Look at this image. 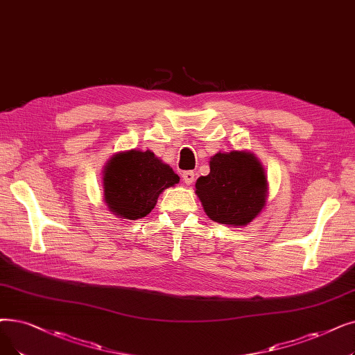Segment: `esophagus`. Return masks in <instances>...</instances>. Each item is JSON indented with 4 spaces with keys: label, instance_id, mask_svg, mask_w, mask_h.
Segmentation results:
<instances>
[{
    "label": "esophagus",
    "instance_id": "1",
    "mask_svg": "<svg viewBox=\"0 0 355 355\" xmlns=\"http://www.w3.org/2000/svg\"><path fill=\"white\" fill-rule=\"evenodd\" d=\"M194 171H184L182 173V180H184V182L187 184V186H190V184H193L194 182Z\"/></svg>",
    "mask_w": 355,
    "mask_h": 355
}]
</instances>
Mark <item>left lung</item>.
<instances>
[{
  "label": "left lung",
  "mask_w": 355,
  "mask_h": 355,
  "mask_svg": "<svg viewBox=\"0 0 355 355\" xmlns=\"http://www.w3.org/2000/svg\"><path fill=\"white\" fill-rule=\"evenodd\" d=\"M196 194L211 220L245 226L266 206L264 168L251 152H218L210 158V173L197 180Z\"/></svg>",
  "instance_id": "8db88e82"
}]
</instances>
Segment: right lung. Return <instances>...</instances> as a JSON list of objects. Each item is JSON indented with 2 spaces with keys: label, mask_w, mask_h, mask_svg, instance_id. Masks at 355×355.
<instances>
[{
  "label": "right lung",
  "mask_w": 355,
  "mask_h": 355,
  "mask_svg": "<svg viewBox=\"0 0 355 355\" xmlns=\"http://www.w3.org/2000/svg\"><path fill=\"white\" fill-rule=\"evenodd\" d=\"M180 177L150 150L119 152L103 171L104 202L121 219H142L155 207L159 194Z\"/></svg>",
  "instance_id": "obj_1"
}]
</instances>
